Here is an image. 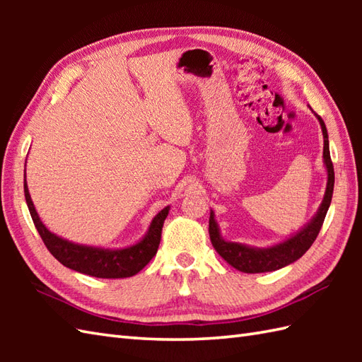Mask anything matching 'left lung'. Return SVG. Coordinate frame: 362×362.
Instances as JSON below:
<instances>
[{
  "label": "left lung",
  "mask_w": 362,
  "mask_h": 362,
  "mask_svg": "<svg viewBox=\"0 0 362 362\" xmlns=\"http://www.w3.org/2000/svg\"><path fill=\"white\" fill-rule=\"evenodd\" d=\"M317 119L320 122L322 134H324V161L328 173V182H327L324 201H322L317 214L311 219L308 226L303 227L298 233L291 236L286 241L272 245V247H267V249H257V247H247V245L244 244L222 240L216 221H214V214L213 211L210 213L209 232H210V240H211L213 247L216 249V252L227 261L230 266H233L235 269H238V271L245 272V274L276 271V269H281L284 266L294 263V261H297L300 257H302L303 253L311 247L313 243L316 241V238L322 228V224H324V219L327 216V211L329 209V204H332L333 188H334V169H333L332 157H329L327 127H325L324 119H322L319 115H317Z\"/></svg>",
  "instance_id": "left-lung-1"
}]
</instances>
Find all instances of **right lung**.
<instances>
[{"label":"right lung","instance_id":"obj_1","mask_svg":"<svg viewBox=\"0 0 362 362\" xmlns=\"http://www.w3.org/2000/svg\"><path fill=\"white\" fill-rule=\"evenodd\" d=\"M25 197L37 232L42 236L46 249L51 252V255L56 258L59 263L73 269V271L87 274L91 276H98V279H126V276H132L140 272L157 253L161 238V228H163V222L169 213V206H166V209L161 210L157 216L152 219L149 232L146 233V236L140 243L130 245V247L126 249L109 250L90 247V245L74 244L51 233L49 230L43 226L40 218H38L35 206L33 201H30L29 189L26 185V177Z\"/></svg>","mask_w":362,"mask_h":362}]
</instances>
